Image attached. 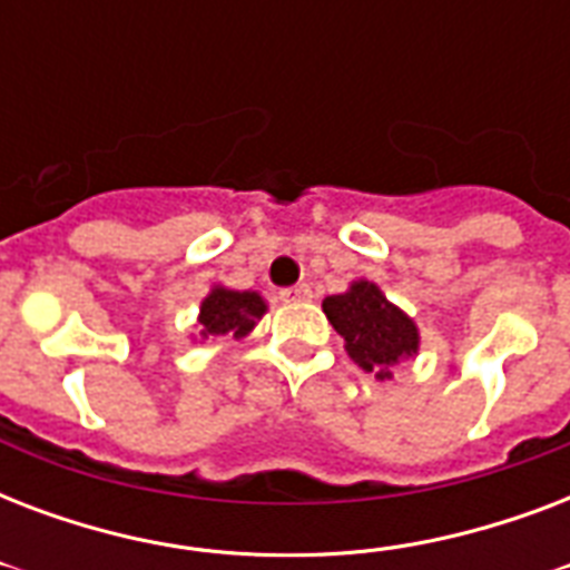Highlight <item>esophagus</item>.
Returning a JSON list of instances; mask_svg holds the SVG:
<instances>
[{
    "instance_id": "esophagus-1",
    "label": "esophagus",
    "mask_w": 570,
    "mask_h": 570,
    "mask_svg": "<svg viewBox=\"0 0 570 570\" xmlns=\"http://www.w3.org/2000/svg\"><path fill=\"white\" fill-rule=\"evenodd\" d=\"M311 295L313 293L307 284H295L289 286V289H281V298H284V302H307Z\"/></svg>"
}]
</instances>
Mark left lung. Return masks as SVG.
<instances>
[{"instance_id":"8db88e82","label":"left lung","mask_w":570,"mask_h":570,"mask_svg":"<svg viewBox=\"0 0 570 570\" xmlns=\"http://www.w3.org/2000/svg\"><path fill=\"white\" fill-rule=\"evenodd\" d=\"M322 311L346 340V355L379 381H393L396 366L420 355L416 322L366 277L352 281L346 293L328 295Z\"/></svg>"}]
</instances>
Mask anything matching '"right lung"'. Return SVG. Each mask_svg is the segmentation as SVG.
<instances>
[{
  "label": "right lung",
  "instance_id": "add662e5",
  "mask_svg": "<svg viewBox=\"0 0 570 570\" xmlns=\"http://www.w3.org/2000/svg\"><path fill=\"white\" fill-rule=\"evenodd\" d=\"M268 313L266 298L257 289H230L224 284H213L197 311L195 343H206L215 337H248L257 322Z\"/></svg>",
  "mask_w": 570,
  "mask_h": 570
}]
</instances>
